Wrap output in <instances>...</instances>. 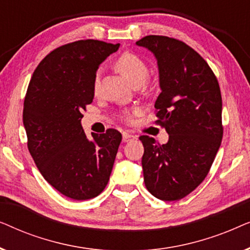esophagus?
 <instances>
[{
  "label": "esophagus",
  "mask_w": 250,
  "mask_h": 250,
  "mask_svg": "<svg viewBox=\"0 0 250 250\" xmlns=\"http://www.w3.org/2000/svg\"><path fill=\"white\" fill-rule=\"evenodd\" d=\"M136 136L133 135V134H129V133H123V142H129V141H133V140H135Z\"/></svg>",
  "instance_id": "esophagus-1"
}]
</instances>
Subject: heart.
Returning <instances> with one entry per match:
<instances>
[{
	"label": "heart",
	"instance_id": "heart-1",
	"mask_svg": "<svg viewBox=\"0 0 250 250\" xmlns=\"http://www.w3.org/2000/svg\"><path fill=\"white\" fill-rule=\"evenodd\" d=\"M114 66L118 73H121L133 86L145 83L149 76V68L141 58L132 52H124L115 60ZM99 73L94 80V88L98 86ZM121 119L124 122L131 121V114L128 111L121 112Z\"/></svg>",
	"mask_w": 250,
	"mask_h": 250
}]
</instances>
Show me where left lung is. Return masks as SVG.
I'll return each mask as SVG.
<instances>
[{"label":"left lung","instance_id":"obj_1","mask_svg":"<svg viewBox=\"0 0 250 250\" xmlns=\"http://www.w3.org/2000/svg\"><path fill=\"white\" fill-rule=\"evenodd\" d=\"M155 54L162 93L156 124L166 129L160 145L140 136L146 188L162 200H180L192 192L209 172L223 138L222 95L217 78L197 51L182 41L148 35L136 42Z\"/></svg>","mask_w":250,"mask_h":250}]
</instances>
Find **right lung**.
<instances>
[{
    "label": "right lung",
    "mask_w": 250,
    "mask_h": 250,
    "mask_svg": "<svg viewBox=\"0 0 250 250\" xmlns=\"http://www.w3.org/2000/svg\"><path fill=\"white\" fill-rule=\"evenodd\" d=\"M119 44L81 40L50 52L36 67L23 101L27 146L44 179L61 194L87 200L107 187L122 134L86 138L81 119L94 98L99 64Z\"/></svg>",
    "instance_id": "obj_1"
}]
</instances>
